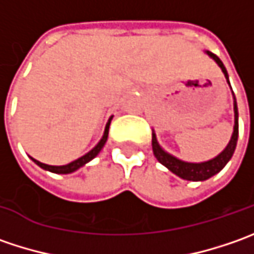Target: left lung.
<instances>
[{"label":"left lung","mask_w":254,"mask_h":254,"mask_svg":"<svg viewBox=\"0 0 254 254\" xmlns=\"http://www.w3.org/2000/svg\"><path fill=\"white\" fill-rule=\"evenodd\" d=\"M206 54L209 55L210 58L219 64L222 72L225 74L228 83H229V76L226 72V67L223 66L222 61L215 54H212L209 51H206ZM233 109H235V127H233V134L230 138L229 144L226 145V148L220 152L218 157L212 158L209 161L205 162H185L182 160H178L177 157L171 155L168 152H165L160 147V144L157 141L155 132H152V151L154 155L158 161L161 162L164 167H167L171 172H174L175 175H178L180 178L187 181H205L209 180L210 177H213L215 174H218L232 158L236 144H238V135H239V114H238V104H236V99L233 103Z\"/></svg>","instance_id":"obj_1"}]
</instances>
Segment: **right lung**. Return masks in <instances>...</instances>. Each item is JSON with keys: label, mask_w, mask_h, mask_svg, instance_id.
Segmentation results:
<instances>
[{"label": "right lung", "mask_w": 254, "mask_h": 254, "mask_svg": "<svg viewBox=\"0 0 254 254\" xmlns=\"http://www.w3.org/2000/svg\"><path fill=\"white\" fill-rule=\"evenodd\" d=\"M113 117L109 119V123L106 124V128H104V134H103L102 140L97 142V145L90 150V151L87 152V154H84L83 157H80V158H77V160H74L70 164H66V165H48V164H44V162H39L38 160H34V158H31L32 161L36 164V165H39L41 168H44L46 171H51V172H55V174H70V172H74L76 170H79L80 167H83L84 164H87L89 161H92L93 158L100 152L103 147H104V144L107 141V137H109V127H110V122H112Z\"/></svg>", "instance_id": "add662e5"}]
</instances>
